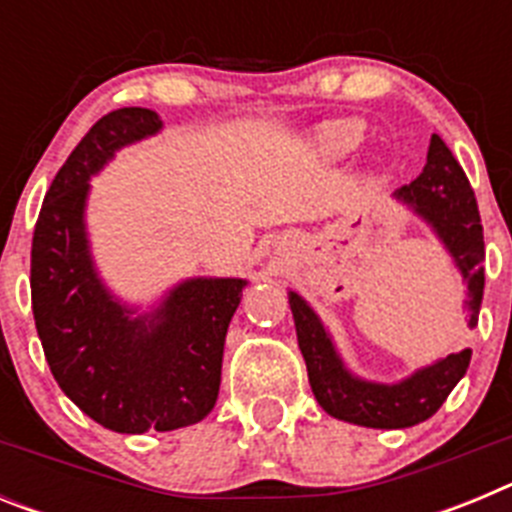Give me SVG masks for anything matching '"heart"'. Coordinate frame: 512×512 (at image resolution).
Instances as JSON below:
<instances>
[{"label":"heart","instance_id":"obj_1","mask_svg":"<svg viewBox=\"0 0 512 512\" xmlns=\"http://www.w3.org/2000/svg\"><path fill=\"white\" fill-rule=\"evenodd\" d=\"M323 135H325V143H328L333 151H351L361 138V125L351 120L336 122V125L325 128Z\"/></svg>","mask_w":512,"mask_h":512}]
</instances>
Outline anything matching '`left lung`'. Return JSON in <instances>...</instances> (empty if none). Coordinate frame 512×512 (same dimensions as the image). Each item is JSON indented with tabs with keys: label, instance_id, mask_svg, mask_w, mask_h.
<instances>
[{
	"label": "left lung",
	"instance_id": "left-lung-1",
	"mask_svg": "<svg viewBox=\"0 0 512 512\" xmlns=\"http://www.w3.org/2000/svg\"><path fill=\"white\" fill-rule=\"evenodd\" d=\"M397 200L425 217L454 256L469 287V325H477L482 289H485V238L477 197L449 146L438 135L431 138L423 174L395 192ZM295 315L297 343L305 356L312 395L328 415L364 428H410L441 408L459 379L467 374L472 348L425 366L400 384H374L356 379L343 369L323 323L297 292H289Z\"/></svg>",
	"mask_w": 512,
	"mask_h": 512
}]
</instances>
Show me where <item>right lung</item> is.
<instances>
[{"mask_svg":"<svg viewBox=\"0 0 512 512\" xmlns=\"http://www.w3.org/2000/svg\"><path fill=\"white\" fill-rule=\"evenodd\" d=\"M161 130L146 107L104 115L45 192L30 253V295L45 361L76 408L117 433L200 423L217 402L223 346L243 279H189L130 318L97 279L84 235L89 176L117 148Z\"/></svg>","mask_w":512,"mask_h":512,"instance_id":"obj_1","label":"right lung"}]
</instances>
